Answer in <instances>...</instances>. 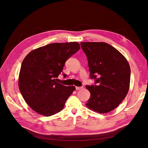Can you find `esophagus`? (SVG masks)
I'll use <instances>...</instances> for the list:
<instances>
[{
	"instance_id": "1",
	"label": "esophagus",
	"mask_w": 148,
	"mask_h": 148,
	"mask_svg": "<svg viewBox=\"0 0 148 148\" xmlns=\"http://www.w3.org/2000/svg\"><path fill=\"white\" fill-rule=\"evenodd\" d=\"M82 88H83V86H76V89H77V90H80V89H82Z\"/></svg>"
}]
</instances>
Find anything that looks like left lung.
I'll return each mask as SVG.
<instances>
[{
  "label": "left lung",
  "instance_id": "left-lung-1",
  "mask_svg": "<svg viewBox=\"0 0 148 148\" xmlns=\"http://www.w3.org/2000/svg\"><path fill=\"white\" fill-rule=\"evenodd\" d=\"M88 61L90 77L97 85H86L91 96L88 109L99 114L113 110L126 97L130 83V67L122 53L102 42H82Z\"/></svg>",
  "mask_w": 148,
  "mask_h": 148
}]
</instances>
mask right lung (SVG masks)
<instances>
[{
	"label": "right lung",
	"mask_w": 148,
	"mask_h": 148,
	"mask_svg": "<svg viewBox=\"0 0 148 148\" xmlns=\"http://www.w3.org/2000/svg\"><path fill=\"white\" fill-rule=\"evenodd\" d=\"M80 48L77 42L52 43L31 51L21 64L18 87L25 102L39 114L59 112L75 90L56 82L66 60ZM65 77L66 75L64 74Z\"/></svg>",
	"instance_id": "obj_1"
}]
</instances>
